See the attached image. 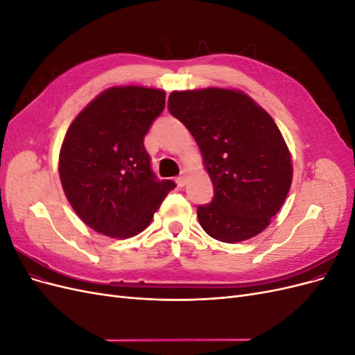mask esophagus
I'll return each instance as SVG.
<instances>
[{
  "mask_svg": "<svg viewBox=\"0 0 355 355\" xmlns=\"http://www.w3.org/2000/svg\"><path fill=\"white\" fill-rule=\"evenodd\" d=\"M187 180H188V173L187 171H182V175L176 179V184H178V187H185L187 185Z\"/></svg>",
  "mask_w": 355,
  "mask_h": 355,
  "instance_id": "1",
  "label": "esophagus"
}]
</instances>
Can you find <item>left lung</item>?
Masks as SVG:
<instances>
[{
	"label": "left lung",
	"mask_w": 355,
	"mask_h": 355,
	"mask_svg": "<svg viewBox=\"0 0 355 355\" xmlns=\"http://www.w3.org/2000/svg\"><path fill=\"white\" fill-rule=\"evenodd\" d=\"M168 111L194 136L214 187L197 218L210 237L240 243L261 234L282 209L293 164L272 116L249 94L207 87L171 92Z\"/></svg>",
	"instance_id": "8db88e82"
}]
</instances>
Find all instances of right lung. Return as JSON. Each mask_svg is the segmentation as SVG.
Masks as SVG:
<instances>
[{"instance_id":"add662e5","label":"right lung","mask_w":355,"mask_h":355,"mask_svg":"<svg viewBox=\"0 0 355 355\" xmlns=\"http://www.w3.org/2000/svg\"><path fill=\"white\" fill-rule=\"evenodd\" d=\"M164 106V90L116 85L96 96L68 127L59 153L62 188L96 232L135 237L176 188L173 180L155 179L144 145Z\"/></svg>"}]
</instances>
